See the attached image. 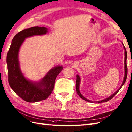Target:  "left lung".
<instances>
[{"instance_id": "8db88e82", "label": "left lung", "mask_w": 132, "mask_h": 132, "mask_svg": "<svg viewBox=\"0 0 132 132\" xmlns=\"http://www.w3.org/2000/svg\"><path fill=\"white\" fill-rule=\"evenodd\" d=\"M122 45L123 46V48H124V50H125V52H124V55H125V58H124V71H125V74H124V77H123V82H122V85H121V86L119 87V89H118L117 91L115 92L113 94H112L109 96V97L106 98L104 99V100H102L101 101H92L91 100H89L88 99H87L85 98V97H84L82 94L81 93V92H80V90H79V86H80V82H81V78H80L79 76L78 75H77V80H76V91L77 94L79 95V96L82 99L84 100L85 101H86L87 102H97V103H102V102H106L108 101H109L110 100H111L112 98L114 96V95L117 93L118 92V91L121 89V87H122V86L123 85H124L125 82L126 81V78H127V74H128V69H127V66H126V59H127V52H126V50L125 49V47L124 45H123V43Z\"/></svg>"}]
</instances>
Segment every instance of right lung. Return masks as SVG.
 I'll return each mask as SVG.
<instances>
[{"mask_svg": "<svg viewBox=\"0 0 132 132\" xmlns=\"http://www.w3.org/2000/svg\"><path fill=\"white\" fill-rule=\"evenodd\" d=\"M48 31L45 27H32L24 29L12 39L7 55L9 83L18 96L28 102L46 100L54 89L56 77L62 70V66L51 69L39 81H32L24 76L20 68L18 59L19 49L25 39L35 35H45Z\"/></svg>", "mask_w": 132, "mask_h": 132, "instance_id": "right-lung-1", "label": "right lung"}]
</instances>
